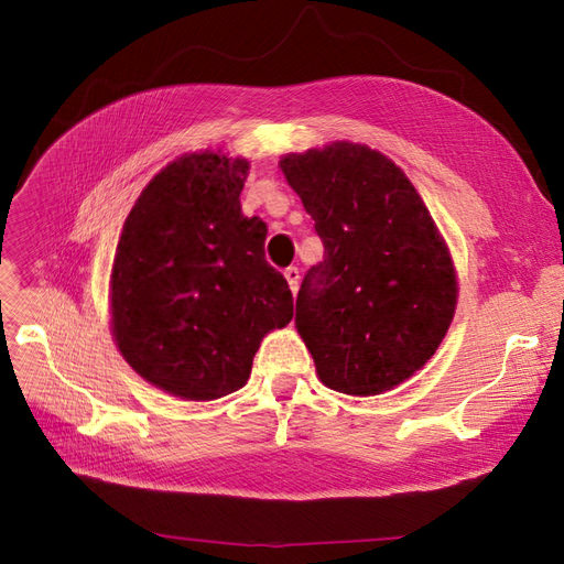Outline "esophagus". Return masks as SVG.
Listing matches in <instances>:
<instances>
[{
    "label": "esophagus",
    "instance_id": "obj_1",
    "mask_svg": "<svg viewBox=\"0 0 564 564\" xmlns=\"http://www.w3.org/2000/svg\"><path fill=\"white\" fill-rule=\"evenodd\" d=\"M284 278H286V282H289V289H292V292L296 294V292H299V282H301V270H299L296 265H289V268L284 270Z\"/></svg>",
    "mask_w": 564,
    "mask_h": 564
}]
</instances>
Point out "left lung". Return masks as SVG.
I'll list each match as a JSON object with an SVG mask.
<instances>
[{
  "label": "left lung",
  "mask_w": 564,
  "mask_h": 564,
  "mask_svg": "<svg viewBox=\"0 0 564 564\" xmlns=\"http://www.w3.org/2000/svg\"><path fill=\"white\" fill-rule=\"evenodd\" d=\"M280 166L324 245L296 299L319 379L348 395L390 390L431 360L454 317L456 275L435 220L402 169L367 145Z\"/></svg>",
  "instance_id": "8db88e82"
}]
</instances>
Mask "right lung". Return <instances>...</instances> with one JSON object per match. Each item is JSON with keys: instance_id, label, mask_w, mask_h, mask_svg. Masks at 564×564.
<instances>
[{"instance_id": "1", "label": "right lung", "mask_w": 564, "mask_h": 564, "mask_svg": "<svg viewBox=\"0 0 564 564\" xmlns=\"http://www.w3.org/2000/svg\"><path fill=\"white\" fill-rule=\"evenodd\" d=\"M247 174V160L212 150L172 162L135 199L117 242V348L183 400L240 390L261 338L294 317L292 289L265 261L268 226L240 207Z\"/></svg>"}]
</instances>
